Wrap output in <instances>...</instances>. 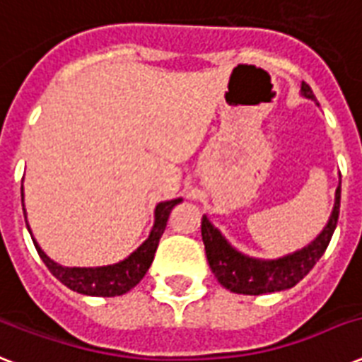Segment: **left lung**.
Here are the masks:
<instances>
[{
  "mask_svg": "<svg viewBox=\"0 0 362 362\" xmlns=\"http://www.w3.org/2000/svg\"><path fill=\"white\" fill-rule=\"evenodd\" d=\"M300 93L306 99L315 101L314 92L306 82H303ZM338 214H340V186H338L337 197H334V209H332L331 218L323 227V231L303 250L287 253L278 259H255L244 255L226 240V237L210 223L206 216H203L201 235H203L204 252H206L210 269L221 286L233 293L263 295V293L289 289V287L297 286L325 253L332 233L337 229Z\"/></svg>",
  "mask_w": 362,
  "mask_h": 362,
  "instance_id": "obj_1",
  "label": "left lung"
}]
</instances>
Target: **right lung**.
<instances>
[{
  "label": "right lung",
  "mask_w": 362,
  "mask_h": 362,
  "mask_svg": "<svg viewBox=\"0 0 362 362\" xmlns=\"http://www.w3.org/2000/svg\"><path fill=\"white\" fill-rule=\"evenodd\" d=\"M180 201L182 199H173V201H165L156 206V212H153L156 220H153V227L148 238L131 253L129 257H125L120 263L107 264V267H62L42 252L35 238L31 237V240L35 244V250L39 257L42 259V263L47 264L52 276H56L64 286L76 293H82V295H90V297H118V295H124L133 289L144 278L153 261L159 238L167 227L170 210ZM22 209H24V187H22ZM25 227L30 231L28 220H25Z\"/></svg>",
  "instance_id": "add662e5"
}]
</instances>
